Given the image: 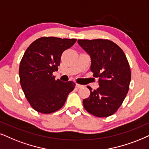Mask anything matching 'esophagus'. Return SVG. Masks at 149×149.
I'll list each match as a JSON object with an SVG mask.
<instances>
[{
	"mask_svg": "<svg viewBox=\"0 0 149 149\" xmlns=\"http://www.w3.org/2000/svg\"><path fill=\"white\" fill-rule=\"evenodd\" d=\"M76 87L77 88H82L84 86V85H82V84H76Z\"/></svg>",
	"mask_w": 149,
	"mask_h": 149,
	"instance_id": "34e87169",
	"label": "esophagus"
}]
</instances>
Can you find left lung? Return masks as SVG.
I'll return each mask as SVG.
<instances>
[{
    "label": "left lung",
    "instance_id": "obj_1",
    "mask_svg": "<svg viewBox=\"0 0 149 149\" xmlns=\"http://www.w3.org/2000/svg\"><path fill=\"white\" fill-rule=\"evenodd\" d=\"M80 46L91 58V71L98 79L100 87L83 100L87 112L103 118L115 113L129 91L131 69L125 53L109 40H78Z\"/></svg>",
    "mask_w": 149,
    "mask_h": 149
}]
</instances>
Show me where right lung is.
Listing matches in <instances>:
<instances>
[{
  "mask_svg": "<svg viewBox=\"0 0 149 149\" xmlns=\"http://www.w3.org/2000/svg\"><path fill=\"white\" fill-rule=\"evenodd\" d=\"M77 39L42 37L33 42L24 52L20 63V85L31 107L47 114L63 107L69 93L74 89L72 81L55 79L64 51L72 47Z\"/></svg>",
  "mask_w": 149,
  "mask_h": 149,
  "instance_id": "add662e5",
  "label": "right lung"
}]
</instances>
